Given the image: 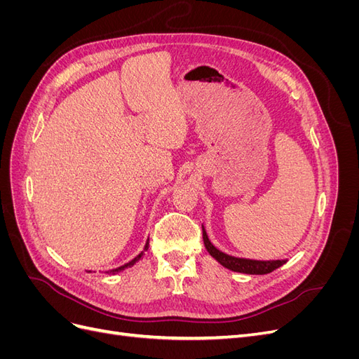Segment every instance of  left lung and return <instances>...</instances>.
I'll return each instance as SVG.
<instances>
[{
    "instance_id": "1",
    "label": "left lung",
    "mask_w": 359,
    "mask_h": 359,
    "mask_svg": "<svg viewBox=\"0 0 359 359\" xmlns=\"http://www.w3.org/2000/svg\"><path fill=\"white\" fill-rule=\"evenodd\" d=\"M202 233H203V244L208 253L224 268L233 271V273H243V274H252V276H264L268 273H273L274 269L280 268L287 262V259L283 260H256V259H245V257H235L227 253H223L222 250L217 248L208 238L205 226L202 224Z\"/></svg>"
}]
</instances>
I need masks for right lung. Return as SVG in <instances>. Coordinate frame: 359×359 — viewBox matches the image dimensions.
Masks as SVG:
<instances>
[{
	"mask_svg": "<svg viewBox=\"0 0 359 359\" xmlns=\"http://www.w3.org/2000/svg\"><path fill=\"white\" fill-rule=\"evenodd\" d=\"M148 248H149V238H148V240H147V244H145V247H144L142 252H140V253H139V255H137L135 259H132V260H130L128 264H126V265H123V266H118V268H115V269H109V271H106V273H119V271H124L126 268L133 266L136 262H139L140 257L144 256V253H145V252H148ZM88 273H91V271H88Z\"/></svg>",
	"mask_w": 359,
	"mask_h": 359,
	"instance_id": "1",
	"label": "right lung"
}]
</instances>
